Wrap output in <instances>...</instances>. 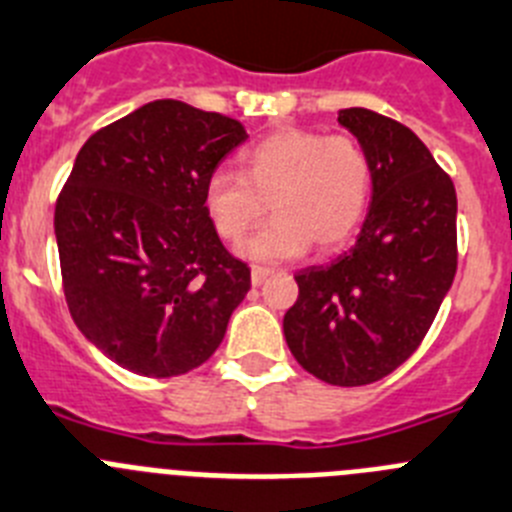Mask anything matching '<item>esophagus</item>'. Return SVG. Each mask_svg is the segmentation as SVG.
I'll return each mask as SVG.
<instances>
[{"label": "esophagus", "mask_w": 512, "mask_h": 512, "mask_svg": "<svg viewBox=\"0 0 512 512\" xmlns=\"http://www.w3.org/2000/svg\"><path fill=\"white\" fill-rule=\"evenodd\" d=\"M273 275V270L270 267H262V265H255L252 267V285H262L267 278Z\"/></svg>", "instance_id": "1"}]
</instances>
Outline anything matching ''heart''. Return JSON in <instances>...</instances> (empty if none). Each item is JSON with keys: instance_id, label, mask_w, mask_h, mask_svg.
<instances>
[{"instance_id": "1", "label": "heart", "mask_w": 512, "mask_h": 512, "mask_svg": "<svg viewBox=\"0 0 512 512\" xmlns=\"http://www.w3.org/2000/svg\"><path fill=\"white\" fill-rule=\"evenodd\" d=\"M372 160L352 135L280 130L242 155V176L227 168L206 181L204 204L216 234L237 242L260 224L267 206L275 219L242 247L252 260L298 257L342 247L367 214Z\"/></svg>"}]
</instances>
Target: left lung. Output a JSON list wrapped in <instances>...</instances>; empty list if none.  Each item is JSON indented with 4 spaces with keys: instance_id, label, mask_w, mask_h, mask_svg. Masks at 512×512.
<instances>
[{
    "instance_id": "left-lung-1",
    "label": "left lung",
    "mask_w": 512,
    "mask_h": 512,
    "mask_svg": "<svg viewBox=\"0 0 512 512\" xmlns=\"http://www.w3.org/2000/svg\"><path fill=\"white\" fill-rule=\"evenodd\" d=\"M372 160V204L357 242L298 270L283 334L313 377L357 388L398 370L423 342L457 273V191L405 124L339 112Z\"/></svg>"
}]
</instances>
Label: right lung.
I'll return each instance as SVG.
<instances>
[{"instance_id": "right-lung-1", "label": "right lung", "mask_w": 512, "mask_h": 512, "mask_svg": "<svg viewBox=\"0 0 512 512\" xmlns=\"http://www.w3.org/2000/svg\"><path fill=\"white\" fill-rule=\"evenodd\" d=\"M247 140L232 117L150 101L81 147L55 204L63 296L81 334L124 370L204 365L250 290L206 214V181Z\"/></svg>"}]
</instances>
